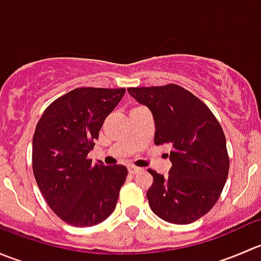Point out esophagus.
Wrapping results in <instances>:
<instances>
[{
  "instance_id": "obj_1",
  "label": "esophagus",
  "mask_w": 261,
  "mask_h": 261,
  "mask_svg": "<svg viewBox=\"0 0 261 261\" xmlns=\"http://www.w3.org/2000/svg\"><path fill=\"white\" fill-rule=\"evenodd\" d=\"M141 168H138V167H134V165H130V167H128V173H130L131 175H135L136 173H140L141 172Z\"/></svg>"
}]
</instances>
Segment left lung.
<instances>
[{"mask_svg": "<svg viewBox=\"0 0 261 261\" xmlns=\"http://www.w3.org/2000/svg\"><path fill=\"white\" fill-rule=\"evenodd\" d=\"M127 92L151 111L155 145H172L169 175L149 169L154 178L146 193L150 208L167 222H194L215 206L227 179L230 160L222 127L198 97L177 84Z\"/></svg>", "mask_w": 261, "mask_h": 261, "instance_id": "left-lung-1", "label": "left lung"}]
</instances>
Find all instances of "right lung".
<instances>
[{
  "instance_id": "right-lung-1",
  "label": "right lung",
  "mask_w": 261,
  "mask_h": 261,
  "mask_svg": "<svg viewBox=\"0 0 261 261\" xmlns=\"http://www.w3.org/2000/svg\"><path fill=\"white\" fill-rule=\"evenodd\" d=\"M125 92L75 88L49 105L36 125L34 177L50 208L69 225L94 226L115 211L127 168L92 163L87 155Z\"/></svg>"
}]
</instances>
